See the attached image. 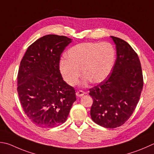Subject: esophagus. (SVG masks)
Masks as SVG:
<instances>
[{
	"mask_svg": "<svg viewBox=\"0 0 154 154\" xmlns=\"http://www.w3.org/2000/svg\"><path fill=\"white\" fill-rule=\"evenodd\" d=\"M84 94H85L84 91H82V90H79V91H77L76 92V95H77V96H78V97L82 96L83 95H84Z\"/></svg>",
	"mask_w": 154,
	"mask_h": 154,
	"instance_id": "34e87169",
	"label": "esophagus"
}]
</instances>
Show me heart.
Here are the masks:
<instances>
[{
	"instance_id": "obj_1",
	"label": "heart",
	"mask_w": 154,
	"mask_h": 154,
	"mask_svg": "<svg viewBox=\"0 0 154 154\" xmlns=\"http://www.w3.org/2000/svg\"><path fill=\"white\" fill-rule=\"evenodd\" d=\"M115 51L108 42H83L70 48L67 58H63L59 63L60 71L63 79L69 85L77 84L83 76V84L89 81L99 83L104 81L112 68Z\"/></svg>"
}]
</instances>
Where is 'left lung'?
Masks as SVG:
<instances>
[{
    "instance_id": "8db88e82",
    "label": "left lung",
    "mask_w": 154,
    "mask_h": 154,
    "mask_svg": "<svg viewBox=\"0 0 154 154\" xmlns=\"http://www.w3.org/2000/svg\"><path fill=\"white\" fill-rule=\"evenodd\" d=\"M116 48V59L112 72L98 85L89 89L92 97L91 119L103 127L123 125L137 105L143 86L138 55L127 42L111 36Z\"/></svg>"
}]
</instances>
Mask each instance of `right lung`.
Wrapping results in <instances>:
<instances>
[{"label": "right lung", "instance_id": "add662e5", "mask_svg": "<svg viewBox=\"0 0 154 154\" xmlns=\"http://www.w3.org/2000/svg\"><path fill=\"white\" fill-rule=\"evenodd\" d=\"M71 42L66 36L46 35L27 48L17 75V92L25 114L43 128L66 121L76 100L75 90L63 80L60 55Z\"/></svg>", "mask_w": 154, "mask_h": 154}]
</instances>
